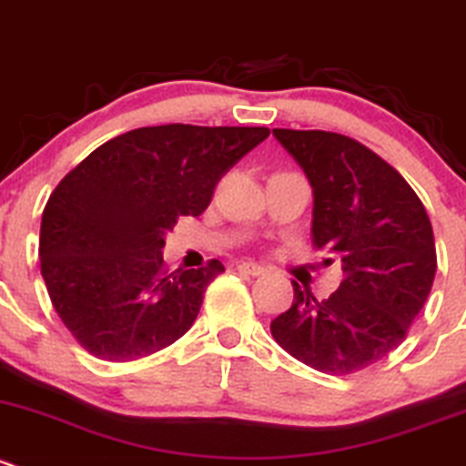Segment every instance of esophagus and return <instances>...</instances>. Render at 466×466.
Returning a JSON list of instances; mask_svg holds the SVG:
<instances>
[{"mask_svg":"<svg viewBox=\"0 0 466 466\" xmlns=\"http://www.w3.org/2000/svg\"><path fill=\"white\" fill-rule=\"evenodd\" d=\"M238 269L242 271V274H248V276H262V274H265V267L258 265V262H239Z\"/></svg>","mask_w":466,"mask_h":466,"instance_id":"esophagus-1","label":"esophagus"}]
</instances>
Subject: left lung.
Segmentation results:
<instances>
[{
    "label": "left lung",
    "mask_w": 466,
    "mask_h": 466,
    "mask_svg": "<svg viewBox=\"0 0 466 466\" xmlns=\"http://www.w3.org/2000/svg\"><path fill=\"white\" fill-rule=\"evenodd\" d=\"M274 136L312 186V247L342 260L344 280L324 301L292 283V308L271 321V335L312 370L356 374L403 342L431 294V219L408 181L362 142L294 128Z\"/></svg>",
    "instance_id": "1"
}]
</instances>
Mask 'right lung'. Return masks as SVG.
I'll use <instances>...</instances> for the list:
<instances>
[{
  "label": "right lung",
  "instance_id": "1",
  "mask_svg": "<svg viewBox=\"0 0 466 466\" xmlns=\"http://www.w3.org/2000/svg\"><path fill=\"white\" fill-rule=\"evenodd\" d=\"M267 136L265 127H142L66 174L43 210L40 271L87 353L131 362L190 330L224 265L167 274L165 233L204 213L219 178Z\"/></svg>",
  "mask_w": 466,
  "mask_h": 466
}]
</instances>
